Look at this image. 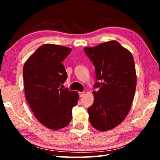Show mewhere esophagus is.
Segmentation results:
<instances>
[{
    "label": "esophagus",
    "instance_id": "obj_1",
    "mask_svg": "<svg viewBox=\"0 0 160 160\" xmlns=\"http://www.w3.org/2000/svg\"><path fill=\"white\" fill-rule=\"evenodd\" d=\"M84 94H85V93H84V91H82V92H79V96L80 98H82V97H83L84 96Z\"/></svg>",
    "mask_w": 160,
    "mask_h": 160
}]
</instances>
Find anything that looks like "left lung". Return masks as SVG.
Returning <instances> with one entry per match:
<instances>
[{"instance_id":"8db88e82","label":"left lung","mask_w":160,"mask_h":160,"mask_svg":"<svg viewBox=\"0 0 160 160\" xmlns=\"http://www.w3.org/2000/svg\"><path fill=\"white\" fill-rule=\"evenodd\" d=\"M96 69L98 80L93 91L94 102L88 108L89 122L100 131H107L120 124L131 109L137 84L133 57L116 40L93 47H84Z\"/></svg>"}]
</instances>
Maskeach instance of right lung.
<instances>
[{
	"instance_id": "1",
	"label": "right lung",
	"mask_w": 160,
	"mask_h": 160,
	"mask_svg": "<svg viewBox=\"0 0 160 160\" xmlns=\"http://www.w3.org/2000/svg\"><path fill=\"white\" fill-rule=\"evenodd\" d=\"M71 52L69 47L45 44L23 67L26 100L38 122L54 131L70 123L79 98L77 91L62 88L67 78L62 62Z\"/></svg>"
}]
</instances>
